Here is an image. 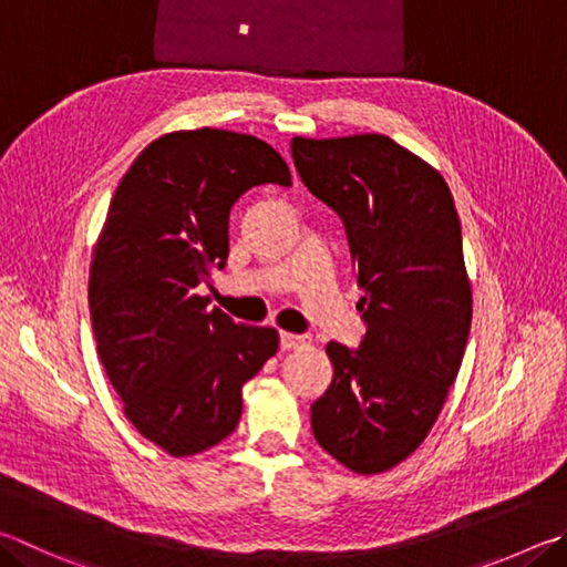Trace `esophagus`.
<instances>
[{
	"label": "esophagus",
	"mask_w": 567,
	"mask_h": 567,
	"mask_svg": "<svg viewBox=\"0 0 567 567\" xmlns=\"http://www.w3.org/2000/svg\"><path fill=\"white\" fill-rule=\"evenodd\" d=\"M310 342H312L310 334H295V332H282L280 334V344H282L285 352H292V349H302Z\"/></svg>",
	"instance_id": "34e87169"
}]
</instances>
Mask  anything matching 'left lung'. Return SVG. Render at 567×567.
I'll list each match as a JSON object with an SVG mask.
<instances>
[{
  "label": "left lung",
  "mask_w": 567,
  "mask_h": 567,
  "mask_svg": "<svg viewBox=\"0 0 567 567\" xmlns=\"http://www.w3.org/2000/svg\"><path fill=\"white\" fill-rule=\"evenodd\" d=\"M312 195L344 223L367 334L327 344L317 444L349 471L394 468L424 444L456 382L473 317L461 223L444 176L382 133L290 141Z\"/></svg>",
  "instance_id": "8db88e82"
}]
</instances>
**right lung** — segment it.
<instances>
[{
	"label": "right lung",
	"instance_id": "obj_1",
	"mask_svg": "<svg viewBox=\"0 0 567 567\" xmlns=\"http://www.w3.org/2000/svg\"><path fill=\"white\" fill-rule=\"evenodd\" d=\"M262 183L292 185L270 143L208 126L163 133L121 178L91 252L101 364L138 434L176 458L233 434L245 382L280 347L275 327L233 322L195 290L228 260L233 203Z\"/></svg>",
	"mask_w": 567,
	"mask_h": 567
}]
</instances>
